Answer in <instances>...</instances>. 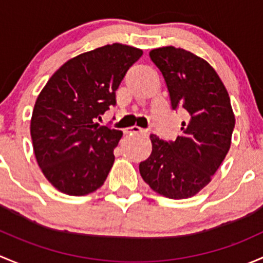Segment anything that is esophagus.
Wrapping results in <instances>:
<instances>
[{
    "instance_id": "esophagus-1",
    "label": "esophagus",
    "mask_w": 263,
    "mask_h": 263,
    "mask_svg": "<svg viewBox=\"0 0 263 263\" xmlns=\"http://www.w3.org/2000/svg\"><path fill=\"white\" fill-rule=\"evenodd\" d=\"M125 133H134V134H137V133H140V134L147 135L148 134V130H145V129H142V128H139V126L134 125V126H130V128L126 129Z\"/></svg>"
}]
</instances>
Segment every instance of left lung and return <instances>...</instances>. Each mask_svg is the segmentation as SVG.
<instances>
[{"label":"left lung","instance_id":"obj_1","mask_svg":"<svg viewBox=\"0 0 263 263\" xmlns=\"http://www.w3.org/2000/svg\"><path fill=\"white\" fill-rule=\"evenodd\" d=\"M149 57L166 81L172 109L185 110L186 120L173 142L151 134L152 153L140 162V176L157 194L187 199L212 181L231 148V99L215 69L191 51L163 47Z\"/></svg>","mask_w":263,"mask_h":263}]
</instances>
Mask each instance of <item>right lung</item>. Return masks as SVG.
<instances>
[{
  "mask_svg": "<svg viewBox=\"0 0 263 263\" xmlns=\"http://www.w3.org/2000/svg\"><path fill=\"white\" fill-rule=\"evenodd\" d=\"M129 45H105L69 59L49 78L32 110L35 158L51 185L82 196L104 185L123 133L97 119L116 105L124 76L142 57Z\"/></svg>",
  "mask_w": 263,
  "mask_h": 263,
  "instance_id": "right-lung-1",
  "label": "right lung"
}]
</instances>
